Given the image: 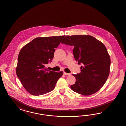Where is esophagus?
Masks as SVG:
<instances>
[{
	"instance_id": "obj_1",
	"label": "esophagus",
	"mask_w": 126,
	"mask_h": 126,
	"mask_svg": "<svg viewBox=\"0 0 126 126\" xmlns=\"http://www.w3.org/2000/svg\"><path fill=\"white\" fill-rule=\"evenodd\" d=\"M64 74L65 75H66V76H70L71 74H69V73H66V72H64Z\"/></svg>"
}]
</instances>
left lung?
<instances>
[{
    "label": "left lung",
    "mask_w": 126,
    "mask_h": 126,
    "mask_svg": "<svg viewBox=\"0 0 126 126\" xmlns=\"http://www.w3.org/2000/svg\"><path fill=\"white\" fill-rule=\"evenodd\" d=\"M61 43L74 46V58L78 64L82 65L80 73L72 75L76 81L71 89L83 95L96 93L105 83L110 74V59L105 45L88 35H65Z\"/></svg>",
    "instance_id": "8db88e82"
}]
</instances>
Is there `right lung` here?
<instances>
[{"label": "right lung", "mask_w": 126, "mask_h": 126, "mask_svg": "<svg viewBox=\"0 0 126 126\" xmlns=\"http://www.w3.org/2000/svg\"><path fill=\"white\" fill-rule=\"evenodd\" d=\"M65 36L38 37L21 48L16 73L21 84L33 95H40L53 90L63 71L48 70L46 66L54 57L55 48Z\"/></svg>", "instance_id": "1"}]
</instances>
